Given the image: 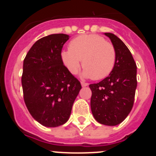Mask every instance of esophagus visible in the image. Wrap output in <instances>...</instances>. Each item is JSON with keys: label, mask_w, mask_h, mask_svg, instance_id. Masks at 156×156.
Segmentation results:
<instances>
[{"label": "esophagus", "mask_w": 156, "mask_h": 156, "mask_svg": "<svg viewBox=\"0 0 156 156\" xmlns=\"http://www.w3.org/2000/svg\"><path fill=\"white\" fill-rule=\"evenodd\" d=\"M81 85H82V87H87L88 86V83L85 82H81Z\"/></svg>", "instance_id": "1"}]
</instances>
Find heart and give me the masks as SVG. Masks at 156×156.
I'll use <instances>...</instances> for the list:
<instances>
[{"label":"heart","mask_w":156,"mask_h":156,"mask_svg":"<svg viewBox=\"0 0 156 156\" xmlns=\"http://www.w3.org/2000/svg\"><path fill=\"white\" fill-rule=\"evenodd\" d=\"M61 57L72 74L78 73L82 60L83 76L98 80L112 73L115 64L116 51L114 45L103 37L87 34L72 40L69 50L63 51Z\"/></svg>","instance_id":"1"}]
</instances>
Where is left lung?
Wrapping results in <instances>:
<instances>
[{
	"mask_svg": "<svg viewBox=\"0 0 156 156\" xmlns=\"http://www.w3.org/2000/svg\"><path fill=\"white\" fill-rule=\"evenodd\" d=\"M109 37L116 51V60L108 76L90 84L92 91L90 108L94 119L101 124L115 126L124 120L131 111L137 88V66L131 53L119 37Z\"/></svg>",
	"mask_w": 156,
	"mask_h": 156,
	"instance_id": "1",
	"label": "left lung"
}]
</instances>
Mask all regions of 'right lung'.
Wrapping results in <instances>:
<instances>
[{
    "instance_id": "1",
    "label": "right lung",
    "mask_w": 156,
    "mask_h": 156,
    "mask_svg": "<svg viewBox=\"0 0 156 156\" xmlns=\"http://www.w3.org/2000/svg\"><path fill=\"white\" fill-rule=\"evenodd\" d=\"M69 38L63 34L42 37L32 46L23 62L25 104L34 119L48 127L61 126L68 121L82 87L61 57Z\"/></svg>"
}]
</instances>
